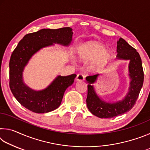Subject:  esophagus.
Returning <instances> with one entry per match:
<instances>
[{
  "label": "esophagus",
  "mask_w": 150,
  "mask_h": 150,
  "mask_svg": "<svg viewBox=\"0 0 150 150\" xmlns=\"http://www.w3.org/2000/svg\"><path fill=\"white\" fill-rule=\"evenodd\" d=\"M84 79H85V76L83 74H81V73L78 74L77 75V77H76V81H82Z\"/></svg>",
  "instance_id": "esophagus-1"
}]
</instances>
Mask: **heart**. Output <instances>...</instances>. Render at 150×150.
Masks as SVG:
<instances>
[{
	"label": "heart",
	"mask_w": 150,
	"mask_h": 150,
	"mask_svg": "<svg viewBox=\"0 0 150 150\" xmlns=\"http://www.w3.org/2000/svg\"><path fill=\"white\" fill-rule=\"evenodd\" d=\"M78 57L81 62H88V69L94 73L105 70L111 62L112 55L105 45L96 41L85 43L79 47Z\"/></svg>",
	"instance_id": "1"
}]
</instances>
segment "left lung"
<instances>
[{
	"label": "left lung",
	"mask_w": 150,
	"mask_h": 150,
	"mask_svg": "<svg viewBox=\"0 0 150 150\" xmlns=\"http://www.w3.org/2000/svg\"><path fill=\"white\" fill-rule=\"evenodd\" d=\"M116 52L118 53L116 55L118 59L130 61L128 65L130 87L128 93L122 100L115 103H108L101 99L92 85L96 82L99 75L86 77L88 83L86 100L87 108L93 115L100 118H111L130 110L136 104L143 86L144 77L142 59L136 50L120 38L117 42Z\"/></svg>",
	"instance_id": "1"
}]
</instances>
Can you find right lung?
<instances>
[{
	"instance_id": "right-lung-1",
	"label": "right lung",
	"mask_w": 150,
	"mask_h": 150,
	"mask_svg": "<svg viewBox=\"0 0 150 150\" xmlns=\"http://www.w3.org/2000/svg\"><path fill=\"white\" fill-rule=\"evenodd\" d=\"M73 34L69 27L42 29L26 34L12 52L9 63L10 88L16 99L30 111L47 113L57 108L62 103L65 90L73 84L77 75H58L44 89L35 91L24 83L25 67L33 55L42 48L54 44L69 46Z\"/></svg>"
}]
</instances>
